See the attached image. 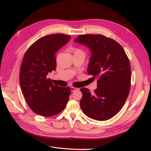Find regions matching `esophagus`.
<instances>
[{"mask_svg":"<svg viewBox=\"0 0 151 151\" xmlns=\"http://www.w3.org/2000/svg\"><path fill=\"white\" fill-rule=\"evenodd\" d=\"M79 89L78 88H74V87H70V90H71V91L72 92V91H77V90H78Z\"/></svg>","mask_w":151,"mask_h":151,"instance_id":"34e87169","label":"esophagus"}]
</instances>
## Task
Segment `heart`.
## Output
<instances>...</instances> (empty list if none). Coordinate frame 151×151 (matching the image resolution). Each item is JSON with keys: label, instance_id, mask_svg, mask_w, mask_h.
I'll return each mask as SVG.
<instances>
[{"label": "heart", "instance_id": "1", "mask_svg": "<svg viewBox=\"0 0 151 151\" xmlns=\"http://www.w3.org/2000/svg\"><path fill=\"white\" fill-rule=\"evenodd\" d=\"M70 51L74 53V55H75V54H83V55H84V52L83 51V50H81V49H79V48H70Z\"/></svg>", "mask_w": 151, "mask_h": 151}]
</instances>
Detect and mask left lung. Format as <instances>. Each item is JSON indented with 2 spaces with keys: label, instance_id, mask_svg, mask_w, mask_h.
<instances>
[{
  "label": "left lung",
  "instance_id": "left-lung-1",
  "mask_svg": "<svg viewBox=\"0 0 151 151\" xmlns=\"http://www.w3.org/2000/svg\"><path fill=\"white\" fill-rule=\"evenodd\" d=\"M74 42L88 47L91 57L88 72L98 79L93 94L83 88L80 101L82 110L92 119L104 121L120 111L130 89L131 68L121 45L101 35H79Z\"/></svg>",
  "mask_w": 151,
  "mask_h": 151
}]
</instances>
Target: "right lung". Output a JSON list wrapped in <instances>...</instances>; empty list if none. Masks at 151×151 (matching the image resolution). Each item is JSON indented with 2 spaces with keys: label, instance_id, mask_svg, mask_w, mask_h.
I'll return each instance as SVG.
<instances>
[{
  "label": "right lung",
  "instance_id": "add662e5",
  "mask_svg": "<svg viewBox=\"0 0 151 151\" xmlns=\"http://www.w3.org/2000/svg\"><path fill=\"white\" fill-rule=\"evenodd\" d=\"M70 38L63 34L45 36L28 49L22 60L19 74L21 89L29 107L41 116L57 115L68 101L69 87L53 84L47 76L56 69L55 53Z\"/></svg>",
  "mask_w": 151,
  "mask_h": 151
}]
</instances>
